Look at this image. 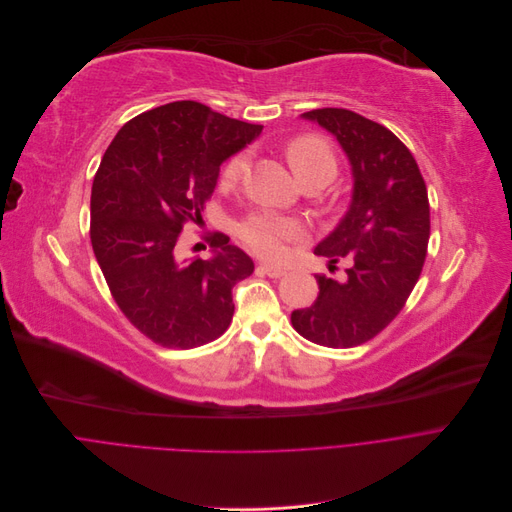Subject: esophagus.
<instances>
[{"label":"esophagus","instance_id":"34e87169","mask_svg":"<svg viewBox=\"0 0 512 512\" xmlns=\"http://www.w3.org/2000/svg\"><path fill=\"white\" fill-rule=\"evenodd\" d=\"M258 270H260V272H264V274H268L270 278H280V276H284V274H286V270H284V268L274 266V264H266V262H260Z\"/></svg>","mask_w":512,"mask_h":512}]
</instances>
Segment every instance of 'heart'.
<instances>
[{
  "instance_id": "heart-1",
  "label": "heart",
  "mask_w": 512,
  "mask_h": 512,
  "mask_svg": "<svg viewBox=\"0 0 512 512\" xmlns=\"http://www.w3.org/2000/svg\"><path fill=\"white\" fill-rule=\"evenodd\" d=\"M288 163L298 177V181L313 177V175H327L329 179L335 175L337 163L331 147L319 137H298L288 145ZM248 165V153H238L230 159L224 171L226 181H236ZM302 226L296 220L280 218L274 214H254L246 218L240 226L242 240L266 258H278L284 254L286 242L296 240L302 236Z\"/></svg>"
}]
</instances>
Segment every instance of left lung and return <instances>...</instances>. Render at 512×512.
Segmentation results:
<instances>
[{"label": "left lung", "instance_id": "8db88e82", "mask_svg": "<svg viewBox=\"0 0 512 512\" xmlns=\"http://www.w3.org/2000/svg\"><path fill=\"white\" fill-rule=\"evenodd\" d=\"M345 151L353 191L345 216L315 254L349 256L343 282L317 276L319 296L292 311L298 335L325 347H357L383 331L414 290L430 240V203L414 155L389 129L347 109L300 115Z\"/></svg>", "mask_w": 512, "mask_h": 512}]
</instances>
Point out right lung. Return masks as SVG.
<instances>
[{
	"instance_id": "right-lung-1",
	"label": "right lung",
	"mask_w": 512,
	"mask_h": 512,
	"mask_svg": "<svg viewBox=\"0 0 512 512\" xmlns=\"http://www.w3.org/2000/svg\"><path fill=\"white\" fill-rule=\"evenodd\" d=\"M262 125L177 100L129 121L92 181L90 242L125 317L169 349L206 345L230 327L232 288L252 258L216 234L212 256L179 258L185 222H201L220 165L250 145Z\"/></svg>"
}]
</instances>
